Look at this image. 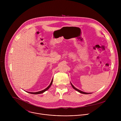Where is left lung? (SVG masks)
I'll return each mask as SVG.
<instances>
[{
	"mask_svg": "<svg viewBox=\"0 0 121 121\" xmlns=\"http://www.w3.org/2000/svg\"><path fill=\"white\" fill-rule=\"evenodd\" d=\"M71 83V82H70ZM71 86H72V87H73V88L74 89V90H75L76 91H78V92H79V93H82V94H91V93H87V92H83V91H81L80 90H78V89H77V88H76L74 86L72 85V84L71 83Z\"/></svg>",
	"mask_w": 121,
	"mask_h": 121,
	"instance_id": "obj_1",
	"label": "left lung"
}]
</instances>
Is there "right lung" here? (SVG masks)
Listing matches in <instances>:
<instances>
[{
    "label": "right lung",
    "instance_id": "add662e5",
    "mask_svg": "<svg viewBox=\"0 0 121 121\" xmlns=\"http://www.w3.org/2000/svg\"><path fill=\"white\" fill-rule=\"evenodd\" d=\"M53 79H52V80L51 81V82L50 83V84L48 86V87L44 90H43V91H38V92H28V93H30V94H41V93H43V92H44L45 91H46L47 90H48L49 88L51 87V86L52 85V83H53ZM27 92V91H26Z\"/></svg>",
    "mask_w": 121,
    "mask_h": 121
}]
</instances>
